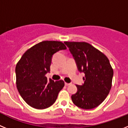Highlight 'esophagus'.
Segmentation results:
<instances>
[{
    "mask_svg": "<svg viewBox=\"0 0 128 128\" xmlns=\"http://www.w3.org/2000/svg\"><path fill=\"white\" fill-rule=\"evenodd\" d=\"M65 84L66 86H69L70 84V83H68V82H65Z\"/></svg>",
    "mask_w": 128,
    "mask_h": 128,
    "instance_id": "34e87169",
    "label": "esophagus"
}]
</instances>
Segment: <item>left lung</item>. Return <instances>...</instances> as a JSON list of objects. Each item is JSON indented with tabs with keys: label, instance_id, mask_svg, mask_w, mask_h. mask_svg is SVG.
<instances>
[{
	"label": "left lung",
	"instance_id": "obj_1",
	"mask_svg": "<svg viewBox=\"0 0 128 128\" xmlns=\"http://www.w3.org/2000/svg\"><path fill=\"white\" fill-rule=\"evenodd\" d=\"M74 57L78 70L84 72L82 85H76L72 102L84 110L94 108L103 102L112 88L114 70L104 54L86 42H65Z\"/></svg>",
	"mask_w": 128,
	"mask_h": 128
}]
</instances>
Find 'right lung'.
Listing matches in <instances>:
<instances>
[{"label": "right lung", "mask_w": 128, "mask_h": 128, "mask_svg": "<svg viewBox=\"0 0 128 128\" xmlns=\"http://www.w3.org/2000/svg\"><path fill=\"white\" fill-rule=\"evenodd\" d=\"M58 41H43L29 48L20 58L15 68L16 83L21 97L29 106L45 109L55 102L65 85L63 80H47L53 54L66 49Z\"/></svg>", "instance_id": "right-lung-1"}]
</instances>
